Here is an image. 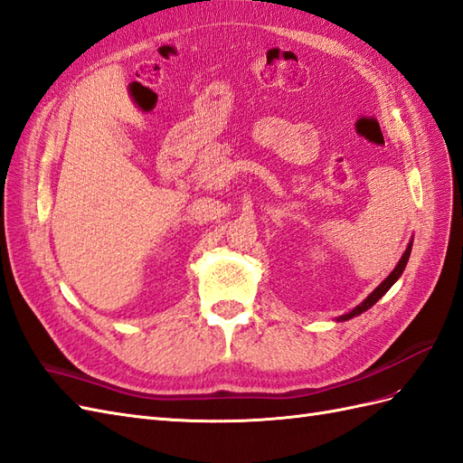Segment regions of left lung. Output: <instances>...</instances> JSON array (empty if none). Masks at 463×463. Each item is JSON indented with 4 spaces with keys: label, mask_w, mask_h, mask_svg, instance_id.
I'll list each match as a JSON object with an SVG mask.
<instances>
[{
    "label": "left lung",
    "mask_w": 463,
    "mask_h": 463,
    "mask_svg": "<svg viewBox=\"0 0 463 463\" xmlns=\"http://www.w3.org/2000/svg\"><path fill=\"white\" fill-rule=\"evenodd\" d=\"M411 248H412V244H409V246H407L405 254H402V258L399 260V264L395 266V269H393V271H391L389 278H387V279L382 283V286L375 288L372 295H367V299H365L362 305L355 307V309H354L352 313H348V315H345V317H340V321H348V318H352V317H355V315H362L364 311L370 309V307H373V305H375L379 299L383 298V295L389 291V288L393 286V283H395V281L401 278L402 269H405V266H407V262H409V256H411Z\"/></svg>",
    "instance_id": "left-lung-1"
}]
</instances>
